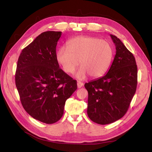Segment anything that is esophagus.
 I'll list each match as a JSON object with an SVG mask.
<instances>
[{
    "mask_svg": "<svg viewBox=\"0 0 152 152\" xmlns=\"http://www.w3.org/2000/svg\"><path fill=\"white\" fill-rule=\"evenodd\" d=\"M77 87L78 88H81V87H82L84 85V84L80 81H77Z\"/></svg>",
    "mask_w": 152,
    "mask_h": 152,
    "instance_id": "1",
    "label": "esophagus"
}]
</instances>
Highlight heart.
<instances>
[{
    "instance_id": "heart-1",
    "label": "heart",
    "mask_w": 152,
    "mask_h": 152,
    "mask_svg": "<svg viewBox=\"0 0 152 152\" xmlns=\"http://www.w3.org/2000/svg\"><path fill=\"white\" fill-rule=\"evenodd\" d=\"M113 57L110 44L104 40L89 37L79 36L71 39L67 47L62 46L56 55L57 61L66 73L71 74L79 65L76 76L79 79L99 77L105 73Z\"/></svg>"
}]
</instances>
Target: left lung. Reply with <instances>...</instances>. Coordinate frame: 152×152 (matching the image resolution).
<instances>
[{"label": "left lung", "instance_id": "1", "mask_svg": "<svg viewBox=\"0 0 152 152\" xmlns=\"http://www.w3.org/2000/svg\"><path fill=\"white\" fill-rule=\"evenodd\" d=\"M110 36L116 51L108 73L84 84L88 92L87 115L99 124L112 123L126 113L137 85V66L133 54L120 39Z\"/></svg>", "mask_w": 152, "mask_h": 152}]
</instances>
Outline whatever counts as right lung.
Segmentation results:
<instances>
[{"label":"right lung","instance_id":"obj_1","mask_svg":"<svg viewBox=\"0 0 152 152\" xmlns=\"http://www.w3.org/2000/svg\"><path fill=\"white\" fill-rule=\"evenodd\" d=\"M60 31H45L21 51L15 84L21 104L33 118L46 124L62 117L66 100L77 89V82L59 67L56 47Z\"/></svg>","mask_w":152,"mask_h":152}]
</instances>
